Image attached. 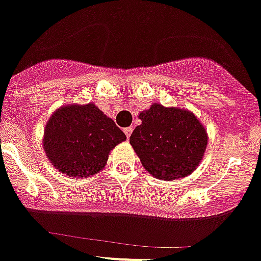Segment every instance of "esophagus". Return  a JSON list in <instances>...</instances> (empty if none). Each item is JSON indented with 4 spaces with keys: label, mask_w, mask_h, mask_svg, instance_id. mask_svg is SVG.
<instances>
[{
    "label": "esophagus",
    "mask_w": 261,
    "mask_h": 261,
    "mask_svg": "<svg viewBox=\"0 0 261 261\" xmlns=\"http://www.w3.org/2000/svg\"><path fill=\"white\" fill-rule=\"evenodd\" d=\"M123 133L126 134V136H127V139H130L131 134H133V127H126L125 130H123Z\"/></svg>",
    "instance_id": "esophagus-1"
}]
</instances>
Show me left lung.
I'll return each instance as SVG.
<instances>
[{
  "label": "left lung",
  "instance_id": "obj_1",
  "mask_svg": "<svg viewBox=\"0 0 261 261\" xmlns=\"http://www.w3.org/2000/svg\"><path fill=\"white\" fill-rule=\"evenodd\" d=\"M130 144L146 172L162 181L184 178L198 168L208 145L203 123L189 110L153 103L139 113Z\"/></svg>",
  "mask_w": 261,
  "mask_h": 261
}]
</instances>
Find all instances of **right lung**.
I'll use <instances>...</instances> for the list:
<instances>
[{
	"instance_id": "1",
	"label": "right lung",
	"mask_w": 261,
	"mask_h": 261,
	"mask_svg": "<svg viewBox=\"0 0 261 261\" xmlns=\"http://www.w3.org/2000/svg\"><path fill=\"white\" fill-rule=\"evenodd\" d=\"M126 135L94 103L61 106L47 121L43 149L57 171L90 177L105 168L111 150Z\"/></svg>"
}]
</instances>
